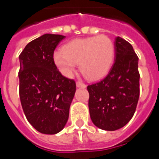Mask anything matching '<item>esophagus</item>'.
<instances>
[{"mask_svg": "<svg viewBox=\"0 0 159 159\" xmlns=\"http://www.w3.org/2000/svg\"><path fill=\"white\" fill-rule=\"evenodd\" d=\"M76 87H77V88H85L87 86L85 85V84H83V83H81V82H76Z\"/></svg>", "mask_w": 159, "mask_h": 159, "instance_id": "1", "label": "esophagus"}]
</instances>
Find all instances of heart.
Instances as JSON below:
<instances>
[{"label":"heart","mask_w":159,"mask_h":159,"mask_svg":"<svg viewBox=\"0 0 159 159\" xmlns=\"http://www.w3.org/2000/svg\"><path fill=\"white\" fill-rule=\"evenodd\" d=\"M115 56V47L110 38L104 35L75 39L66 43L63 52L53 55L55 64L66 77H70L76 64L86 78L97 80L109 71Z\"/></svg>","instance_id":"1"}]
</instances>
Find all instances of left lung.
I'll use <instances>...</instances> for the list:
<instances>
[{
    "label": "left lung",
    "mask_w": 159,
    "mask_h": 159,
    "mask_svg": "<svg viewBox=\"0 0 159 159\" xmlns=\"http://www.w3.org/2000/svg\"><path fill=\"white\" fill-rule=\"evenodd\" d=\"M139 58L129 42L115 39V61L104 79L88 86L90 117L104 130L124 127L134 116L139 97Z\"/></svg>",
    "instance_id": "obj_1"
}]
</instances>
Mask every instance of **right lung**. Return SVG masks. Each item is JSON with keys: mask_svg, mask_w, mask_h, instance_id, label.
I'll list each match as a JSON object with an SVG mask.
<instances>
[{"mask_svg": "<svg viewBox=\"0 0 159 159\" xmlns=\"http://www.w3.org/2000/svg\"><path fill=\"white\" fill-rule=\"evenodd\" d=\"M65 36L46 34L25 46L19 56L20 98L32 127L55 134L65 127L75 93V83L63 76L53 60L55 48Z\"/></svg>", "mask_w": 159, "mask_h": 159, "instance_id": "right-lung-1", "label": "right lung"}]
</instances>
